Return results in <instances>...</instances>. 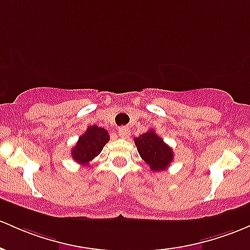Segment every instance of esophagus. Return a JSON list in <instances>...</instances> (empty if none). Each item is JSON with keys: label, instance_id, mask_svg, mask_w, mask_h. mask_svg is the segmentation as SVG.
Masks as SVG:
<instances>
[{"label": "esophagus", "instance_id": "1", "mask_svg": "<svg viewBox=\"0 0 250 250\" xmlns=\"http://www.w3.org/2000/svg\"><path fill=\"white\" fill-rule=\"evenodd\" d=\"M130 135V130L125 127L119 128V136L122 139H128Z\"/></svg>", "mask_w": 250, "mask_h": 250}]
</instances>
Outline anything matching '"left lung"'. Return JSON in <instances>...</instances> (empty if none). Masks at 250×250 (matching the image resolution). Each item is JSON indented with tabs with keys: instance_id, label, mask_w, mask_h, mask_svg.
Returning <instances> with one entry per match:
<instances>
[{
	"instance_id": "obj_1",
	"label": "left lung",
	"mask_w": 250,
	"mask_h": 250,
	"mask_svg": "<svg viewBox=\"0 0 250 250\" xmlns=\"http://www.w3.org/2000/svg\"><path fill=\"white\" fill-rule=\"evenodd\" d=\"M140 156L149 166L153 172H160L167 169L173 160V150L164 142V140L149 130L134 139Z\"/></svg>"
}]
</instances>
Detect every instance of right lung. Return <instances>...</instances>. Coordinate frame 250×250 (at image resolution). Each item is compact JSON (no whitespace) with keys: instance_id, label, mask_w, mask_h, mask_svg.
Returning a JSON list of instances; mask_svg holds the SVG:
<instances>
[{"instance_id":"add662e5","label":"right lung","mask_w":250,"mask_h":250,"mask_svg":"<svg viewBox=\"0 0 250 250\" xmlns=\"http://www.w3.org/2000/svg\"><path fill=\"white\" fill-rule=\"evenodd\" d=\"M109 134L104 128L90 125L83 135L79 136L76 146L71 150L73 160L82 165H87L92 159L102 152L103 147L109 141Z\"/></svg>"}]
</instances>
